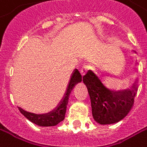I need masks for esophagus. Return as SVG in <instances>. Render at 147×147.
<instances>
[{
  "mask_svg": "<svg viewBox=\"0 0 147 147\" xmlns=\"http://www.w3.org/2000/svg\"><path fill=\"white\" fill-rule=\"evenodd\" d=\"M89 71V67L88 66H84L82 68L80 69V74H81V76H84V75H86V74L88 73V71Z\"/></svg>",
  "mask_w": 147,
  "mask_h": 147,
  "instance_id": "34e87169",
  "label": "esophagus"
}]
</instances>
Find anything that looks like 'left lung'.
Instances as JSON below:
<instances>
[{
    "label": "left lung",
    "mask_w": 147,
    "mask_h": 147,
    "mask_svg": "<svg viewBox=\"0 0 147 147\" xmlns=\"http://www.w3.org/2000/svg\"><path fill=\"white\" fill-rule=\"evenodd\" d=\"M87 86L92 107V114L100 124L117 123L129 114L134 104L137 87L132 90L111 91L107 89L95 74L89 71L83 77Z\"/></svg>",
    "instance_id": "left-lung-1"
}]
</instances>
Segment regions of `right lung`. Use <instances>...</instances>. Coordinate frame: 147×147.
Listing matches in <instances>:
<instances>
[{"mask_svg": "<svg viewBox=\"0 0 147 147\" xmlns=\"http://www.w3.org/2000/svg\"><path fill=\"white\" fill-rule=\"evenodd\" d=\"M82 80V76L80 73L79 72L77 69L75 70L74 73L71 76V80L69 82L68 87L67 93L65 94L63 102L58 106L57 109H55L52 112L48 113V114L44 115H36L33 113H30L28 111H25L24 110L19 107V111L22 114L28 119L30 121H32L34 124H37L39 126H54L61 121H63L65 118V114L67 111V107L68 103L69 95L71 94V89L73 87L79 82Z\"/></svg>", "mask_w": 147, "mask_h": 147, "instance_id": "right-lung-1", "label": "right lung"}]
</instances>
